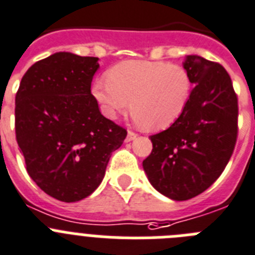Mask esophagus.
<instances>
[{
    "mask_svg": "<svg viewBox=\"0 0 255 255\" xmlns=\"http://www.w3.org/2000/svg\"><path fill=\"white\" fill-rule=\"evenodd\" d=\"M136 137H137V133H134V132H132V130H128L127 137H126V142H130V141H133Z\"/></svg>",
    "mask_w": 255,
    "mask_h": 255,
    "instance_id": "1",
    "label": "esophagus"
}]
</instances>
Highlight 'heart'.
Listing matches in <instances>:
<instances>
[{
  "mask_svg": "<svg viewBox=\"0 0 255 255\" xmlns=\"http://www.w3.org/2000/svg\"><path fill=\"white\" fill-rule=\"evenodd\" d=\"M92 86L105 117L115 119L129 108L133 121L151 130L170 127L189 105L191 75L186 68L165 61L128 60L109 70Z\"/></svg>",
  "mask_w": 255,
  "mask_h": 255,
  "instance_id": "b5f03b06",
  "label": "heart"
}]
</instances>
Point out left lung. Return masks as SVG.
<instances>
[{
  "label": "left lung",
  "mask_w": 255,
  "mask_h": 255,
  "mask_svg": "<svg viewBox=\"0 0 255 255\" xmlns=\"http://www.w3.org/2000/svg\"><path fill=\"white\" fill-rule=\"evenodd\" d=\"M191 75L189 105L168 129L150 136L151 154L142 161L150 183L177 201L198 196L221 176L238 138V96L221 64L186 57Z\"/></svg>",
  "instance_id": "1"
}]
</instances>
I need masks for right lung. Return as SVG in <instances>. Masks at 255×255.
Segmentation results:
<instances>
[{"mask_svg":"<svg viewBox=\"0 0 255 255\" xmlns=\"http://www.w3.org/2000/svg\"><path fill=\"white\" fill-rule=\"evenodd\" d=\"M99 57L56 52L33 64L15 97V134L26 172L65 203L87 198L103 181L127 130L106 119L91 94Z\"/></svg>","mask_w":255,"mask_h":255,"instance_id":"obj_1","label":"right lung"}]
</instances>
